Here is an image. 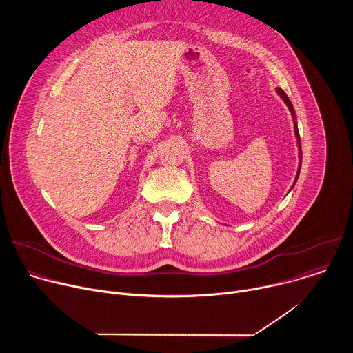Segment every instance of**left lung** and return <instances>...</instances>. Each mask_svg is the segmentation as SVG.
Listing matches in <instances>:
<instances>
[{
	"label": "left lung",
	"instance_id": "left-lung-1",
	"mask_svg": "<svg viewBox=\"0 0 353 353\" xmlns=\"http://www.w3.org/2000/svg\"><path fill=\"white\" fill-rule=\"evenodd\" d=\"M276 92H278V94L283 99V102L286 103V106H288V109L290 110V113H292V117H293V120H294V135H296V138H297V146H299V170H297V174H296V179H294V183H296V180H297V177H299V173H300V168H301V143H300V135H299V130H297V124H296V113H294V109H293V106H292V103H290V100H289V97L286 96V93L281 89V88H276ZM294 183H293V185H294ZM293 185H292V188H293Z\"/></svg>",
	"mask_w": 353,
	"mask_h": 353
}]
</instances>
